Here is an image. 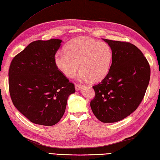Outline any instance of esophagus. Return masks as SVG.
<instances>
[{
	"mask_svg": "<svg viewBox=\"0 0 160 160\" xmlns=\"http://www.w3.org/2000/svg\"><path fill=\"white\" fill-rule=\"evenodd\" d=\"M82 87H83V86H82V85H79V84L75 85V88L76 91H80V90L82 88Z\"/></svg>",
	"mask_w": 160,
	"mask_h": 160,
	"instance_id": "1",
	"label": "esophagus"
}]
</instances>
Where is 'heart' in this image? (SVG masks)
<instances>
[{
	"instance_id": "1",
	"label": "heart",
	"mask_w": 160,
	"mask_h": 160,
	"mask_svg": "<svg viewBox=\"0 0 160 160\" xmlns=\"http://www.w3.org/2000/svg\"><path fill=\"white\" fill-rule=\"evenodd\" d=\"M113 59L111 47L87 36L72 39L65 47V51L57 52L54 61L57 69L71 78L79 69V80L99 82L108 74Z\"/></svg>"
}]
</instances>
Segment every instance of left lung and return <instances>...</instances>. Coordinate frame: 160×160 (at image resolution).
Instances as JSON below:
<instances>
[{
  "label": "left lung",
  "instance_id": "8db88e82",
  "mask_svg": "<svg viewBox=\"0 0 160 160\" xmlns=\"http://www.w3.org/2000/svg\"><path fill=\"white\" fill-rule=\"evenodd\" d=\"M103 40L111 47L113 59L108 74L92 87L95 97L91 108L98 120L113 123L137 109L149 85L151 71L144 55L134 44Z\"/></svg>",
  "mask_w": 160,
  "mask_h": 160
}]
</instances>
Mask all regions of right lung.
Returning a JSON list of instances; mask_svg holds the SVG:
<instances>
[{
    "label": "right lung",
    "instance_id": "add662e5",
    "mask_svg": "<svg viewBox=\"0 0 160 160\" xmlns=\"http://www.w3.org/2000/svg\"><path fill=\"white\" fill-rule=\"evenodd\" d=\"M61 42L55 38L32 42L10 65L11 100L20 113L36 124H56L63 116L69 96L76 91L55 64Z\"/></svg>",
    "mask_w": 160,
    "mask_h": 160
}]
</instances>
